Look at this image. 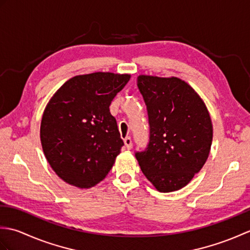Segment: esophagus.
Wrapping results in <instances>:
<instances>
[{
    "instance_id": "esophagus-1",
    "label": "esophagus",
    "mask_w": 250,
    "mask_h": 250,
    "mask_svg": "<svg viewBox=\"0 0 250 250\" xmlns=\"http://www.w3.org/2000/svg\"><path fill=\"white\" fill-rule=\"evenodd\" d=\"M124 142H125V146L126 149H131V148H132V140H131V137L126 136L125 139L124 140Z\"/></svg>"
}]
</instances>
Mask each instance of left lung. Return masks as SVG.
Returning <instances> with one entry per match:
<instances>
[{
  "label": "left lung",
  "instance_id": "1",
  "mask_svg": "<svg viewBox=\"0 0 250 250\" xmlns=\"http://www.w3.org/2000/svg\"><path fill=\"white\" fill-rule=\"evenodd\" d=\"M150 125L147 149L136 152L141 169L159 192L187 186L208 158L213 124L199 93L178 77L137 76Z\"/></svg>",
  "mask_w": 250,
  "mask_h": 250
}]
</instances>
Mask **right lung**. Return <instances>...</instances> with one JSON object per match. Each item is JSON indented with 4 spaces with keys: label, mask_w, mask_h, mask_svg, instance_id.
Returning <instances> with one entry per match:
<instances>
[{
    "label": "right lung",
    "mask_w": 250,
    "mask_h": 250,
    "mask_svg": "<svg viewBox=\"0 0 250 250\" xmlns=\"http://www.w3.org/2000/svg\"><path fill=\"white\" fill-rule=\"evenodd\" d=\"M130 78V74L110 72L74 76L47 103L41 143L63 182L89 189L107 176L124 146L109 105Z\"/></svg>",
    "instance_id": "right-lung-1"
}]
</instances>
